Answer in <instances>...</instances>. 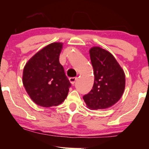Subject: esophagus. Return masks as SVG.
I'll use <instances>...</instances> for the list:
<instances>
[{
	"label": "esophagus",
	"instance_id": "1",
	"mask_svg": "<svg viewBox=\"0 0 149 149\" xmlns=\"http://www.w3.org/2000/svg\"><path fill=\"white\" fill-rule=\"evenodd\" d=\"M77 80V77H71V78H70V79H69L70 83H71L72 84H74L75 83V82H76Z\"/></svg>",
	"mask_w": 149,
	"mask_h": 149
}]
</instances>
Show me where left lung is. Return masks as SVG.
Instances as JSON below:
<instances>
[{"label":"left lung","mask_w":149,"mask_h":149,"mask_svg":"<svg viewBox=\"0 0 149 149\" xmlns=\"http://www.w3.org/2000/svg\"><path fill=\"white\" fill-rule=\"evenodd\" d=\"M94 69V82L92 89L84 95L86 106L92 109L108 108L118 102L123 94L125 76L115 57L100 47L90 49Z\"/></svg>","instance_id":"1"}]
</instances>
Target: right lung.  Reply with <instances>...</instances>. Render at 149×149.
<instances>
[{
  "label": "right lung",
  "instance_id": "obj_1",
  "mask_svg": "<svg viewBox=\"0 0 149 149\" xmlns=\"http://www.w3.org/2000/svg\"><path fill=\"white\" fill-rule=\"evenodd\" d=\"M62 43H53L34 55L25 65L22 82L30 98L40 106H58L65 100L71 84L59 63Z\"/></svg>",
  "mask_w": 149,
  "mask_h": 149
}]
</instances>
